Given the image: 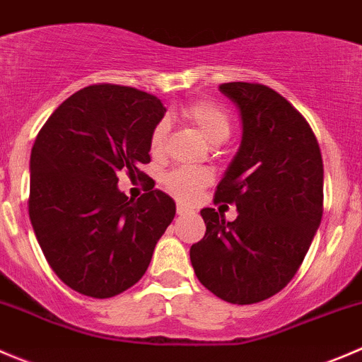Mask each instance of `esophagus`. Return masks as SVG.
<instances>
[{
  "instance_id": "1",
  "label": "esophagus",
  "mask_w": 362,
  "mask_h": 362,
  "mask_svg": "<svg viewBox=\"0 0 362 362\" xmlns=\"http://www.w3.org/2000/svg\"><path fill=\"white\" fill-rule=\"evenodd\" d=\"M176 211H177V214H180V216H186V214L192 213V211H189L186 206H182V204H177V209Z\"/></svg>"
}]
</instances>
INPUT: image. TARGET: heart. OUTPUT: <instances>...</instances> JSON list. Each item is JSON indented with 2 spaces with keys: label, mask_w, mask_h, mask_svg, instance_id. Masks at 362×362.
Instances as JSON below:
<instances>
[{
  "label": "heart",
  "mask_w": 362,
  "mask_h": 362,
  "mask_svg": "<svg viewBox=\"0 0 362 362\" xmlns=\"http://www.w3.org/2000/svg\"><path fill=\"white\" fill-rule=\"evenodd\" d=\"M181 116L188 123H192L211 144H221L227 141L232 132V121L227 110L220 103L213 100H197L188 103L181 109ZM169 124L167 121H158L149 135V151L153 156H158L165 146ZM213 176L206 169H195V167H182L174 169L165 174L163 182L167 189L181 200H189L200 192L206 185H209Z\"/></svg>",
  "instance_id": "1"
}]
</instances>
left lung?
Returning a JSON list of instances; mask_svg holds the SVG:
<instances>
[{
  "instance_id": "8db88e82",
  "label": "left lung",
  "mask_w": 362,
  "mask_h": 362,
  "mask_svg": "<svg viewBox=\"0 0 362 362\" xmlns=\"http://www.w3.org/2000/svg\"><path fill=\"white\" fill-rule=\"evenodd\" d=\"M220 91L238 105L243 139L214 204H235L238 218L200 211L206 234L189 260L214 296L253 304L287 287L303 264L324 213V163L308 121L280 93L255 82Z\"/></svg>"
}]
</instances>
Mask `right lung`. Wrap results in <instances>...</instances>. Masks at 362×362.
Segmentation results:
<instances>
[{
    "label": "right lung",
    "mask_w": 362,
    "mask_h": 362,
    "mask_svg": "<svg viewBox=\"0 0 362 362\" xmlns=\"http://www.w3.org/2000/svg\"><path fill=\"white\" fill-rule=\"evenodd\" d=\"M165 107L135 88L93 84L74 93L38 132L30 160V220L58 278L78 294L105 299L144 276L176 214L139 167L151 162L149 135ZM144 180L128 199L117 175ZM153 181V180H151Z\"/></svg>",
    "instance_id": "right-lung-1"
}]
</instances>
